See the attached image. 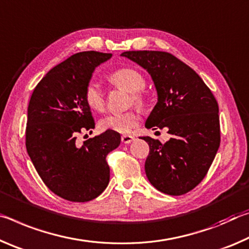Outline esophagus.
Segmentation results:
<instances>
[{"label":"esophagus","instance_id":"esophagus-1","mask_svg":"<svg viewBox=\"0 0 249 249\" xmlns=\"http://www.w3.org/2000/svg\"><path fill=\"white\" fill-rule=\"evenodd\" d=\"M133 140H134V137L129 136V134H125V136H122V137H121V141L124 142V144L131 143V142H132Z\"/></svg>","mask_w":249,"mask_h":249}]
</instances>
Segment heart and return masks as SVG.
<instances>
[{"mask_svg":"<svg viewBox=\"0 0 249 249\" xmlns=\"http://www.w3.org/2000/svg\"><path fill=\"white\" fill-rule=\"evenodd\" d=\"M109 81L116 87L131 93L130 104L142 108L145 105V98L141 91L145 88V79L139 71L132 68H121L109 76ZM85 101L89 108L96 111H103L106 99L103 91L97 84L89 83L85 89ZM139 115L133 110L122 113H111L99 121L101 130H110L119 133H128L139 124Z\"/></svg>","mask_w":249,"mask_h":249,"instance_id":"obj_1","label":"heart"}]
</instances>
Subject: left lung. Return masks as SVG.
<instances>
[{"label": "left lung", "instance_id": "left-lung-1", "mask_svg": "<svg viewBox=\"0 0 249 249\" xmlns=\"http://www.w3.org/2000/svg\"><path fill=\"white\" fill-rule=\"evenodd\" d=\"M152 77L158 103L145 121L150 129H166L169 141L150 137L144 169L162 193L182 195L198 185L221 143L217 101L210 88L186 64L166 52L122 53Z\"/></svg>", "mask_w": 249, "mask_h": 249}]
</instances>
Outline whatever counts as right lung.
<instances>
[{
	"label": "right lung",
	"instance_id": "1",
	"mask_svg": "<svg viewBox=\"0 0 249 249\" xmlns=\"http://www.w3.org/2000/svg\"><path fill=\"white\" fill-rule=\"evenodd\" d=\"M111 56L95 51L71 56L43 77L28 104L27 153L45 185L67 201H91L109 183L106 158L119 146L120 134L107 130L83 144L77 136L95 128L85 89Z\"/></svg>",
	"mask_w": 249,
	"mask_h": 249
}]
</instances>
